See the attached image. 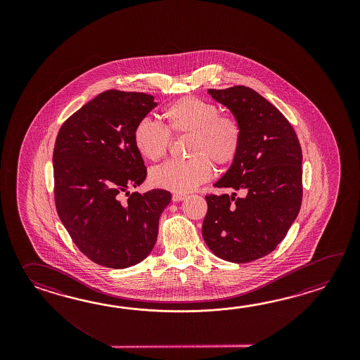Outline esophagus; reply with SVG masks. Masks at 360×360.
I'll use <instances>...</instances> for the list:
<instances>
[{"label":"esophagus","mask_w":360,"mask_h":360,"mask_svg":"<svg viewBox=\"0 0 360 360\" xmlns=\"http://www.w3.org/2000/svg\"><path fill=\"white\" fill-rule=\"evenodd\" d=\"M186 198V195L183 194V193H175L174 195H172V200L174 202H180V200H183V199Z\"/></svg>","instance_id":"esophagus-1"}]
</instances>
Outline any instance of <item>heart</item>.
<instances>
[{
	"mask_svg": "<svg viewBox=\"0 0 360 360\" xmlns=\"http://www.w3.org/2000/svg\"><path fill=\"white\" fill-rule=\"evenodd\" d=\"M163 127L150 118L139 121L134 144L148 161L162 160L169 152L171 136L191 135L188 161H169L152 169L150 181L162 189L185 193L206 183L212 175V163L228 166L236 160L242 130L236 118L220 115L219 107L197 96L175 100L162 113Z\"/></svg>",
	"mask_w": 360,
	"mask_h": 360,
	"instance_id": "heart-1",
	"label": "heart"
}]
</instances>
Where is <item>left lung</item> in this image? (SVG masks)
I'll use <instances>...</instances> for the list:
<instances>
[{
  "label": "left lung",
  "mask_w": 360,
  "mask_h": 360,
  "mask_svg": "<svg viewBox=\"0 0 360 360\" xmlns=\"http://www.w3.org/2000/svg\"><path fill=\"white\" fill-rule=\"evenodd\" d=\"M230 109L242 130L236 160L207 194L202 236L222 260L245 264L273 252L296 220L302 200V152L291 123L259 92L245 86L210 89Z\"/></svg>",
  "instance_id": "left-lung-1"
}]
</instances>
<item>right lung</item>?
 <instances>
[{
	"label": "right lung",
	"instance_id": "right-lung-1",
	"mask_svg": "<svg viewBox=\"0 0 360 360\" xmlns=\"http://www.w3.org/2000/svg\"><path fill=\"white\" fill-rule=\"evenodd\" d=\"M153 100L144 92H101L61 124L55 141L56 211L78 250L105 268H129L152 252L171 200L163 189L129 193L146 180L134 130Z\"/></svg>",
	"mask_w": 360,
	"mask_h": 360
}]
</instances>
